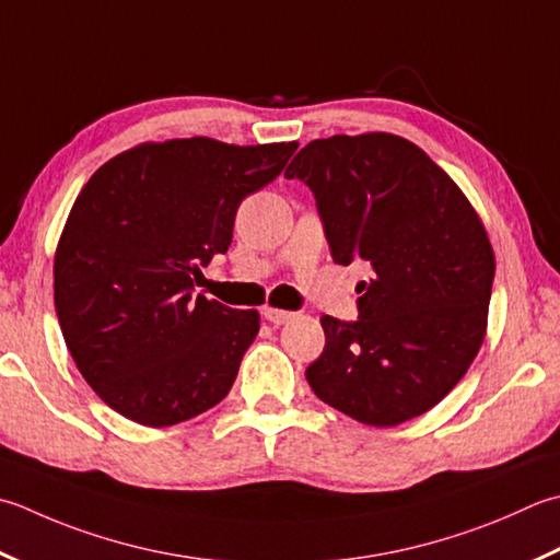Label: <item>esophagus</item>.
I'll use <instances>...</instances> for the list:
<instances>
[{"mask_svg":"<svg viewBox=\"0 0 560 560\" xmlns=\"http://www.w3.org/2000/svg\"><path fill=\"white\" fill-rule=\"evenodd\" d=\"M261 315H265V320H269L271 325H283V323H289L291 317H293V313L279 311V308H265V311H261Z\"/></svg>","mask_w":560,"mask_h":560,"instance_id":"1","label":"esophagus"}]
</instances>
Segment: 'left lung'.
Here are the masks:
<instances>
[{
    "label": "left lung",
    "instance_id": "8db88e82",
    "mask_svg": "<svg viewBox=\"0 0 560 560\" xmlns=\"http://www.w3.org/2000/svg\"><path fill=\"white\" fill-rule=\"evenodd\" d=\"M283 177L313 191L337 265L371 269L357 320L320 317L325 349L305 369L313 393L374 427L434 408L486 337L495 255L474 206L390 133L313 140Z\"/></svg>",
    "mask_w": 560,
    "mask_h": 560
}]
</instances>
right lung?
I'll return each mask as SVG.
<instances>
[{
	"label": "right lung",
	"instance_id": "1",
	"mask_svg": "<svg viewBox=\"0 0 560 560\" xmlns=\"http://www.w3.org/2000/svg\"><path fill=\"white\" fill-rule=\"evenodd\" d=\"M299 142H145L102 164L55 252V311L77 369L108 408L145 427L211 410L259 332L257 311L194 295L225 255L237 206Z\"/></svg>",
	"mask_w": 560,
	"mask_h": 560
}]
</instances>
